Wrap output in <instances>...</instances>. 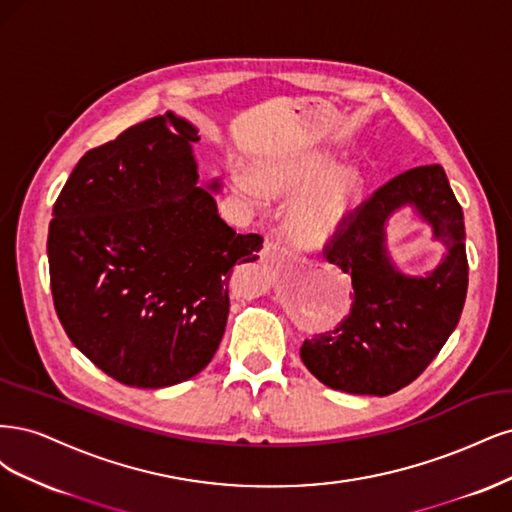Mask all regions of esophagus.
<instances>
[{
    "label": "esophagus",
    "instance_id": "34e87169",
    "mask_svg": "<svg viewBox=\"0 0 512 512\" xmlns=\"http://www.w3.org/2000/svg\"><path fill=\"white\" fill-rule=\"evenodd\" d=\"M278 246H280L278 242H274V240H270V238L266 240V249H268V251H272V249H278Z\"/></svg>",
    "mask_w": 512,
    "mask_h": 512
}]
</instances>
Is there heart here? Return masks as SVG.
I'll return each mask as SVG.
<instances>
[{
	"instance_id": "1",
	"label": "heart",
	"mask_w": 512,
	"mask_h": 512,
	"mask_svg": "<svg viewBox=\"0 0 512 512\" xmlns=\"http://www.w3.org/2000/svg\"><path fill=\"white\" fill-rule=\"evenodd\" d=\"M329 157L323 153H304L289 159L263 161L257 168V185L270 195H295L289 208V236L300 246H321L351 219L361 176L351 166H340L323 174ZM242 193H253V187L236 178Z\"/></svg>"
}]
</instances>
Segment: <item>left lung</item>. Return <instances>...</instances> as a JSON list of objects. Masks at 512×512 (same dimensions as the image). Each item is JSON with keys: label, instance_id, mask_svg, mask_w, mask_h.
<instances>
[{"label": "left lung", "instance_id": "left-lung-1", "mask_svg": "<svg viewBox=\"0 0 512 512\" xmlns=\"http://www.w3.org/2000/svg\"><path fill=\"white\" fill-rule=\"evenodd\" d=\"M410 203L450 253L425 279L392 268L384 251L388 214ZM464 212L442 166L410 168L353 208L323 246L329 263L351 276L353 304L338 327L304 340V366L327 387L389 395L432 364L459 323L468 291Z\"/></svg>", "mask_w": 512, "mask_h": 512}]
</instances>
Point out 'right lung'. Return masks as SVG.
Instances as JSON below:
<instances>
[{"label":"right lung","mask_w":512,"mask_h":512,"mask_svg":"<svg viewBox=\"0 0 512 512\" xmlns=\"http://www.w3.org/2000/svg\"><path fill=\"white\" fill-rule=\"evenodd\" d=\"M197 140L172 112L131 125L80 157L53 206L57 317L76 349L127 387H170L210 364L229 272L263 242L236 234L195 185Z\"/></svg>","instance_id":"right-lung-1"}]
</instances>
